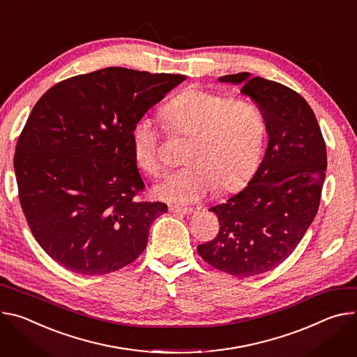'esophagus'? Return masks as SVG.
I'll use <instances>...</instances> for the list:
<instances>
[{"label": "esophagus", "instance_id": "1", "mask_svg": "<svg viewBox=\"0 0 357 357\" xmlns=\"http://www.w3.org/2000/svg\"><path fill=\"white\" fill-rule=\"evenodd\" d=\"M169 212L176 213V215H190L192 209H183V208H176V206H169Z\"/></svg>", "mask_w": 357, "mask_h": 357}]
</instances>
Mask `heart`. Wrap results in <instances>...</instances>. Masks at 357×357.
<instances>
[{
  "instance_id": "1",
  "label": "heart",
  "mask_w": 357,
  "mask_h": 357,
  "mask_svg": "<svg viewBox=\"0 0 357 357\" xmlns=\"http://www.w3.org/2000/svg\"><path fill=\"white\" fill-rule=\"evenodd\" d=\"M160 116L172 137L188 138L183 153L188 165L156 185L158 198L175 205L197 204L218 186L238 188L256 169L266 121L255 102L190 86L171 98ZM131 141L137 165L153 176L164 174L152 119L142 116L134 123Z\"/></svg>"
}]
</instances>
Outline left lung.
<instances>
[{"instance_id":"left-lung-1","label":"left lung","mask_w":357,"mask_h":357,"mask_svg":"<svg viewBox=\"0 0 357 357\" xmlns=\"http://www.w3.org/2000/svg\"><path fill=\"white\" fill-rule=\"evenodd\" d=\"M219 81L242 84L241 92L264 112L269 142L249 185L209 209L218 216L219 232L198 253L220 272L248 278L279 266L305 236L320 204L326 144L296 91L248 73Z\"/></svg>"}]
</instances>
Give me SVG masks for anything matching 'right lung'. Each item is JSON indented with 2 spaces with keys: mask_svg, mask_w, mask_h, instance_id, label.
I'll list each match as a JSON object with an SVG mask.
<instances>
[{
  "mask_svg": "<svg viewBox=\"0 0 357 357\" xmlns=\"http://www.w3.org/2000/svg\"><path fill=\"white\" fill-rule=\"evenodd\" d=\"M186 77L109 67L63 79L32 108L14 169L22 212L56 264L79 275L118 271L144 252L168 206L145 189L131 131Z\"/></svg>",
  "mask_w": 357,
  "mask_h": 357,
  "instance_id": "obj_1",
  "label": "right lung"
}]
</instances>
